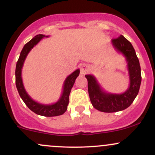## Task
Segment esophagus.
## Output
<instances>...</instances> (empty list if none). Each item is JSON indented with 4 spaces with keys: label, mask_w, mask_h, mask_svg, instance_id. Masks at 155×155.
Wrapping results in <instances>:
<instances>
[{
    "label": "esophagus",
    "mask_w": 155,
    "mask_h": 155,
    "mask_svg": "<svg viewBox=\"0 0 155 155\" xmlns=\"http://www.w3.org/2000/svg\"><path fill=\"white\" fill-rule=\"evenodd\" d=\"M80 71L81 74H85L89 71V66L87 64L82 63L80 65Z\"/></svg>",
    "instance_id": "obj_1"
}]
</instances>
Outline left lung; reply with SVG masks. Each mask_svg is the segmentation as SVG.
Here are the masks:
<instances>
[{
	"label": "left lung",
	"mask_w": 155,
	"mask_h": 155,
	"mask_svg": "<svg viewBox=\"0 0 155 155\" xmlns=\"http://www.w3.org/2000/svg\"><path fill=\"white\" fill-rule=\"evenodd\" d=\"M111 44L118 52L125 58L128 71L130 85L122 94H112L105 92L93 75H85L88 82V92L93 107L98 111L112 113L128 108L139 91L141 82V73L139 60L130 42L123 35L112 39Z\"/></svg>",
	"instance_id": "1"
}]
</instances>
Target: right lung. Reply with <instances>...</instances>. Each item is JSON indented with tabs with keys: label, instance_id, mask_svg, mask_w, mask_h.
<instances>
[{
	"label": "right lung",
	"instance_id": "right-lung-1",
	"mask_svg": "<svg viewBox=\"0 0 155 155\" xmlns=\"http://www.w3.org/2000/svg\"><path fill=\"white\" fill-rule=\"evenodd\" d=\"M44 37H48V35L46 36L45 35L42 34L35 35L34 38H32L29 42H28L24 46L22 50L21 51L18 61L16 65V86H17V89L21 98L32 111H33L36 114L41 115V116H59V115L63 114L66 111L69 102V95H70L71 90L74 86L76 79L79 75V69L76 70L65 79L63 84V92H62L60 99L56 103L52 104H42L33 100L31 96L26 92L22 82V68L24 65L25 60L31 49Z\"/></svg>",
	"mask_w": 155,
	"mask_h": 155
}]
</instances>
